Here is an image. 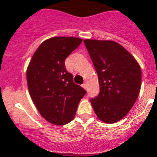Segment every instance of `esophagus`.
Segmentation results:
<instances>
[{"instance_id": "34e87169", "label": "esophagus", "mask_w": 157, "mask_h": 157, "mask_svg": "<svg viewBox=\"0 0 157 157\" xmlns=\"http://www.w3.org/2000/svg\"><path fill=\"white\" fill-rule=\"evenodd\" d=\"M82 87L84 89H85V90H86V89H87V83L86 82L83 83V84H82Z\"/></svg>"}]
</instances>
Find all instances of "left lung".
<instances>
[{"mask_svg": "<svg viewBox=\"0 0 157 157\" xmlns=\"http://www.w3.org/2000/svg\"><path fill=\"white\" fill-rule=\"evenodd\" d=\"M83 41L99 81V94L90 100L93 109L104 123H116L130 112L138 98L141 67L134 56L116 41Z\"/></svg>", "mask_w": 157, "mask_h": 157, "instance_id": "1", "label": "left lung"}]
</instances>
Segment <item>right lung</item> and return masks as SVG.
Segmentation results:
<instances>
[{
	"instance_id": "obj_1",
	"label": "right lung",
	"mask_w": 157,
	"mask_h": 157,
	"mask_svg": "<svg viewBox=\"0 0 157 157\" xmlns=\"http://www.w3.org/2000/svg\"><path fill=\"white\" fill-rule=\"evenodd\" d=\"M82 41L75 37H53L43 41L30 59L27 81L30 98L45 120L55 125L70 123L86 94L73 82L65 59Z\"/></svg>"
}]
</instances>
